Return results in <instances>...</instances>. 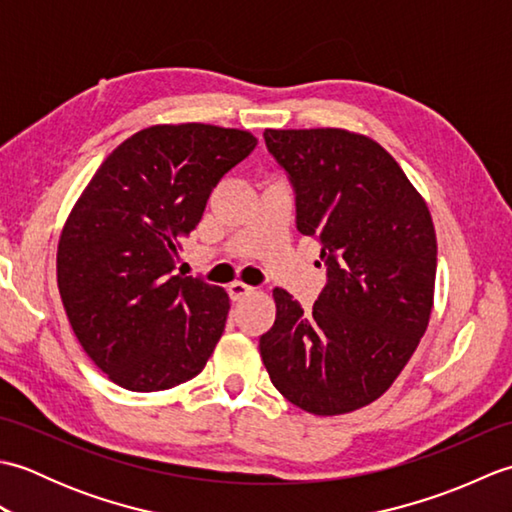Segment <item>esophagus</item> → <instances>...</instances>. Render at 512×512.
I'll use <instances>...</instances> for the list:
<instances>
[{
    "label": "esophagus",
    "instance_id": "34e87169",
    "mask_svg": "<svg viewBox=\"0 0 512 512\" xmlns=\"http://www.w3.org/2000/svg\"><path fill=\"white\" fill-rule=\"evenodd\" d=\"M253 292H255V288L246 286L244 281H233V284L228 286V295H231V299H233V301H242L244 297L253 295Z\"/></svg>",
    "mask_w": 512,
    "mask_h": 512
}]
</instances>
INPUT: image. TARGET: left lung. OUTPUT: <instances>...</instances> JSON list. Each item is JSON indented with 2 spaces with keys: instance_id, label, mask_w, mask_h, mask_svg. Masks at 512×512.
<instances>
[{
  "instance_id": "1",
  "label": "left lung",
  "mask_w": 512,
  "mask_h": 512,
  "mask_svg": "<svg viewBox=\"0 0 512 512\" xmlns=\"http://www.w3.org/2000/svg\"><path fill=\"white\" fill-rule=\"evenodd\" d=\"M288 173L301 235L328 284L310 312L275 288L259 354L279 394L314 416L380 398L429 325L438 244L427 202L376 140L347 129H266Z\"/></svg>"
}]
</instances>
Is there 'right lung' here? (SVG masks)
Here are the masks:
<instances>
[{
	"instance_id": "add662e5",
	"label": "right lung",
	"mask_w": 512,
	"mask_h": 512,
	"mask_svg": "<svg viewBox=\"0 0 512 512\" xmlns=\"http://www.w3.org/2000/svg\"><path fill=\"white\" fill-rule=\"evenodd\" d=\"M242 129L154 125L118 145L61 231L57 284L94 365L129 391L198 376L224 332V288L176 275L182 239L226 171L255 149Z\"/></svg>"
}]
</instances>
